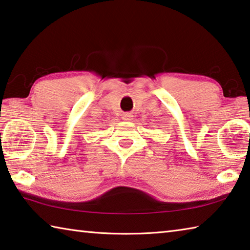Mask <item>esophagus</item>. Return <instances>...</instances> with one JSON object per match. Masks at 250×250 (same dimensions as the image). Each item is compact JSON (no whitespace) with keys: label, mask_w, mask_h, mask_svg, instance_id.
Returning <instances> with one entry per match:
<instances>
[{"label":"esophagus","mask_w":250,"mask_h":250,"mask_svg":"<svg viewBox=\"0 0 250 250\" xmlns=\"http://www.w3.org/2000/svg\"><path fill=\"white\" fill-rule=\"evenodd\" d=\"M122 119L125 121H130L133 119V116L131 115V113H124V116H122Z\"/></svg>","instance_id":"1"}]
</instances>
